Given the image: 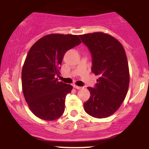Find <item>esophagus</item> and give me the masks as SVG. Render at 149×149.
Here are the masks:
<instances>
[{"label":"esophagus","instance_id":"obj_1","mask_svg":"<svg viewBox=\"0 0 149 149\" xmlns=\"http://www.w3.org/2000/svg\"><path fill=\"white\" fill-rule=\"evenodd\" d=\"M73 87H74L75 88H76V89H81L83 87L82 86H76V85H73Z\"/></svg>","mask_w":149,"mask_h":149}]
</instances>
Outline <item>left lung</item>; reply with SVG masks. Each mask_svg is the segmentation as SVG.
<instances>
[{
    "instance_id": "1",
    "label": "left lung",
    "mask_w": 149,
    "mask_h": 149,
    "mask_svg": "<svg viewBox=\"0 0 149 149\" xmlns=\"http://www.w3.org/2000/svg\"><path fill=\"white\" fill-rule=\"evenodd\" d=\"M79 37L91 52V71L100 76L94 87L87 88L91 96L84 103V109L94 118H107L119 109L128 89L125 52L121 43L107 34L94 32Z\"/></svg>"
}]
</instances>
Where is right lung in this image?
I'll use <instances>...</instances> for the list:
<instances>
[{
    "label": "right lung",
    "mask_w": 149,
    "mask_h": 149,
    "mask_svg": "<svg viewBox=\"0 0 149 149\" xmlns=\"http://www.w3.org/2000/svg\"><path fill=\"white\" fill-rule=\"evenodd\" d=\"M81 43L77 35L52 34L30 48L22 68V89L30 110L40 119L54 120L63 114L65 97L73 86L56 76L65 52Z\"/></svg>",
    "instance_id": "1"
}]
</instances>
